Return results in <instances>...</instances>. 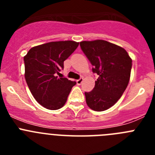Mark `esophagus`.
Segmentation results:
<instances>
[{
  "label": "esophagus",
  "mask_w": 155,
  "mask_h": 155,
  "mask_svg": "<svg viewBox=\"0 0 155 155\" xmlns=\"http://www.w3.org/2000/svg\"><path fill=\"white\" fill-rule=\"evenodd\" d=\"M83 80H84V79H83V78H79L78 80H77L76 81H77V84H78V85H80V84H81V83L82 82H83Z\"/></svg>",
  "instance_id": "obj_1"
}]
</instances>
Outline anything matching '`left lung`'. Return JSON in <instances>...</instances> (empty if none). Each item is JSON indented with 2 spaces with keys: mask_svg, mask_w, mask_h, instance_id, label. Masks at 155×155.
<instances>
[{
  "mask_svg": "<svg viewBox=\"0 0 155 155\" xmlns=\"http://www.w3.org/2000/svg\"><path fill=\"white\" fill-rule=\"evenodd\" d=\"M82 51L98 75L92 91L84 92L86 103L102 112L112 107L124 94L130 78L132 60L121 46L97 39L80 42Z\"/></svg>",
  "mask_w": 155,
  "mask_h": 155,
  "instance_id": "obj_1",
  "label": "left lung"
}]
</instances>
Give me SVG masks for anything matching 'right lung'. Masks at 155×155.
<instances>
[{"instance_id": "right-lung-1", "label": "right lung", "mask_w": 155, "mask_h": 155, "mask_svg": "<svg viewBox=\"0 0 155 155\" xmlns=\"http://www.w3.org/2000/svg\"><path fill=\"white\" fill-rule=\"evenodd\" d=\"M74 41L50 42L31 48L24 57L25 78L35 99L50 110L61 109L76 82L57 76L76 50Z\"/></svg>"}]
</instances>
